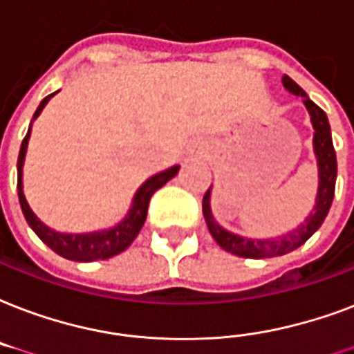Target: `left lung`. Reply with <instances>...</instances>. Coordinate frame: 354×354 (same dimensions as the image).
Wrapping results in <instances>:
<instances>
[{"mask_svg":"<svg viewBox=\"0 0 354 354\" xmlns=\"http://www.w3.org/2000/svg\"><path fill=\"white\" fill-rule=\"evenodd\" d=\"M284 88L294 95H301L305 103L306 111L310 114L312 127H314V153L317 158V175H319V185H317L316 205L310 216L288 234H282L279 238H266V240H253V238L238 236L234 232L225 231L223 227L214 220L212 208H210V190L208 188L203 197V216L207 221V227L212 238H214L221 249L229 253L243 257V259H271V257H281L290 251H294L308 240L314 232L322 227L328 214V208L334 199V186H336V174H338V164H336V151L333 146V136H330V125H328L327 114L306 95V92L295 83L288 75L282 77Z\"/></svg>","mask_w":354,"mask_h":354,"instance_id":"1","label":"left lung"}]
</instances>
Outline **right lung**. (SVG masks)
<instances>
[{
    "mask_svg": "<svg viewBox=\"0 0 354 354\" xmlns=\"http://www.w3.org/2000/svg\"><path fill=\"white\" fill-rule=\"evenodd\" d=\"M55 94L48 95L40 101L37 112L32 120H37L38 114L42 112L51 97ZM31 136V125L27 131L26 138L21 142L20 155H18V197H20V207L21 212L26 216L27 223L31 227L32 231L37 232V236L42 240L49 249H53L55 253L64 257L68 260H75V262H94V260H105L111 259L114 254H120L122 251L133 243V240L138 236L140 229L144 225V221L147 218V207H149V199L158 188H162L169 179H174L179 166H171V168L164 169L160 174L153 175L149 179L140 186L138 192L134 194L133 205L129 208L125 220L120 221L118 225L106 231H97V232H86V234H64V232H57L53 229H49L48 225H44L42 221L38 220L35 212L29 207V203L26 201L24 196V183H21V175H24V160H26V151H27V142Z\"/></svg>",
    "mask_w": 354,
    "mask_h": 354,
    "instance_id": "obj_1",
    "label": "right lung"
}]
</instances>
